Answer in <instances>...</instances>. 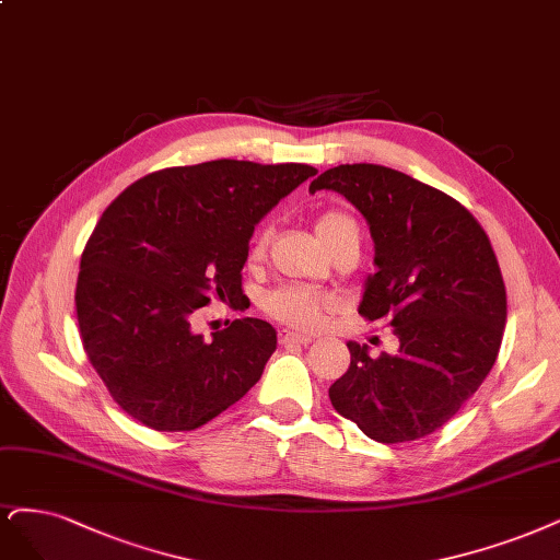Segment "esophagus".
Returning <instances> with one entry per match:
<instances>
[{
	"mask_svg": "<svg viewBox=\"0 0 560 560\" xmlns=\"http://www.w3.org/2000/svg\"><path fill=\"white\" fill-rule=\"evenodd\" d=\"M278 342L280 345H307V342H313V336L296 334V331H280Z\"/></svg>",
	"mask_w": 560,
	"mask_h": 560,
	"instance_id": "34e87169",
	"label": "esophagus"
}]
</instances>
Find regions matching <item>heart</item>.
<instances>
[{
    "instance_id": "b5f03b06",
    "label": "heart",
    "mask_w": 560,
    "mask_h": 560,
    "mask_svg": "<svg viewBox=\"0 0 560 560\" xmlns=\"http://www.w3.org/2000/svg\"><path fill=\"white\" fill-rule=\"evenodd\" d=\"M315 229L322 243L329 249L347 234V231H359L357 222L347 213H342V210H324V213H319L315 220ZM264 245H266V234L259 231V234H255L253 241H249L247 259L257 261L264 253ZM329 307H331L329 294H324L319 289L305 287V284H282L261 299V311L268 317L284 326H294V329H315Z\"/></svg>"
}]
</instances>
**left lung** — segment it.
Segmentation results:
<instances>
[{"instance_id": "left-lung-1", "label": "left lung", "mask_w": 560, "mask_h": 560, "mask_svg": "<svg viewBox=\"0 0 560 560\" xmlns=\"http://www.w3.org/2000/svg\"><path fill=\"white\" fill-rule=\"evenodd\" d=\"M371 224L377 273L359 315L387 322L398 354L357 342L329 387L338 415L384 445L412 442L460 410L493 369L508 319L505 282L487 231L445 191L377 164H340L311 183Z\"/></svg>"}]
</instances>
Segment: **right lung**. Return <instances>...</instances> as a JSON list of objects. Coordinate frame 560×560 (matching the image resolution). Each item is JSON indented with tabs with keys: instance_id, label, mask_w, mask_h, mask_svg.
Returning <instances> with one entry per match:
<instances>
[{
	"instance_id": "add662e5",
	"label": "right lung",
	"mask_w": 560,
	"mask_h": 560,
	"mask_svg": "<svg viewBox=\"0 0 560 560\" xmlns=\"http://www.w3.org/2000/svg\"><path fill=\"white\" fill-rule=\"evenodd\" d=\"M307 164L215 160L148 173L113 199L81 257L75 315L110 398L155 431H195L255 387L276 352L264 319L213 340L191 313L243 296L255 224L315 176Z\"/></svg>"
}]
</instances>
